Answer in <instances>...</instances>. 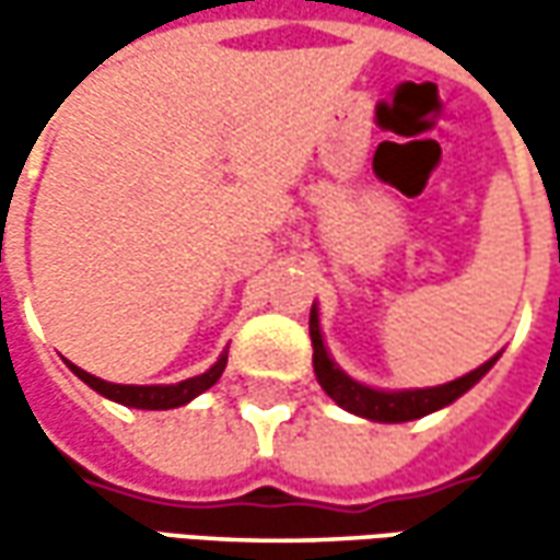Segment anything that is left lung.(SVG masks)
Returning <instances> with one entry per match:
<instances>
[{"instance_id":"8db88e82","label":"left lung","mask_w":560,"mask_h":560,"mask_svg":"<svg viewBox=\"0 0 560 560\" xmlns=\"http://www.w3.org/2000/svg\"><path fill=\"white\" fill-rule=\"evenodd\" d=\"M308 334H312L314 349V376L320 383V389L334 398L339 408H346L349 415H358L364 420H376V423H405V420H418L440 411L445 405H452L455 398H462L470 386H477L489 368L499 361L492 355L477 371L458 376L452 383L442 386H423V389H376L368 383H358L355 376H349L339 364H336L327 346H324V334H320V314H317V302L312 305V317H308Z\"/></svg>"}]
</instances>
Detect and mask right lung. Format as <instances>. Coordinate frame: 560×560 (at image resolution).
<instances>
[{"label": "right lung", "mask_w": 560, "mask_h": 560, "mask_svg": "<svg viewBox=\"0 0 560 560\" xmlns=\"http://www.w3.org/2000/svg\"><path fill=\"white\" fill-rule=\"evenodd\" d=\"M68 368L74 371L90 389H96L98 396L112 398L118 405H127V408H142V411H167V408H180L186 401H192L196 396H202L205 389H211L226 368V349L221 352V358L199 376H189V380H180V383H159V386H124V383H108V380H98V376L86 374L83 368H77L68 361Z\"/></svg>", "instance_id": "add662e5"}]
</instances>
